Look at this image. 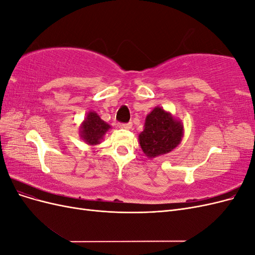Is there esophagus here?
Instances as JSON below:
<instances>
[{"instance_id":"obj_1","label":"esophagus","mask_w":255,"mask_h":255,"mask_svg":"<svg viewBox=\"0 0 255 255\" xmlns=\"http://www.w3.org/2000/svg\"><path fill=\"white\" fill-rule=\"evenodd\" d=\"M132 127H133L132 123H123V125H121V128L125 129H130L132 128Z\"/></svg>"}]
</instances>
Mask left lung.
Returning <instances> with one entry per match:
<instances>
[{"label": "left lung", "mask_w": 255, "mask_h": 255, "mask_svg": "<svg viewBox=\"0 0 255 255\" xmlns=\"http://www.w3.org/2000/svg\"><path fill=\"white\" fill-rule=\"evenodd\" d=\"M183 137V122L163 107L155 106L146 115L138 140L144 155L152 159L174 150Z\"/></svg>", "instance_id": "1"}]
</instances>
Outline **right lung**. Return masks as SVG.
<instances>
[{
	"instance_id": "1",
	"label": "right lung",
	"mask_w": 255,
	"mask_h": 255,
	"mask_svg": "<svg viewBox=\"0 0 255 255\" xmlns=\"http://www.w3.org/2000/svg\"><path fill=\"white\" fill-rule=\"evenodd\" d=\"M111 126L101 119L96 113L90 111L80 126L82 140L89 145H97L102 142L105 134L111 129Z\"/></svg>"
}]
</instances>
